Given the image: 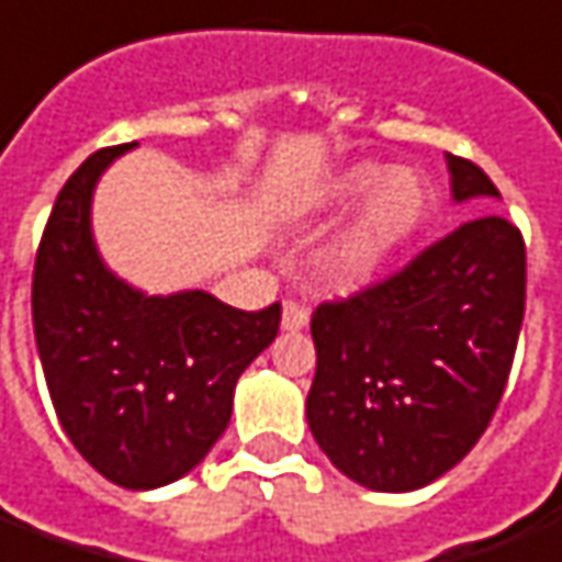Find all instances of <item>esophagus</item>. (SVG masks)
Here are the masks:
<instances>
[{"mask_svg":"<svg viewBox=\"0 0 562 562\" xmlns=\"http://www.w3.org/2000/svg\"><path fill=\"white\" fill-rule=\"evenodd\" d=\"M310 322V310L297 301H285L282 304V331H301Z\"/></svg>","mask_w":562,"mask_h":562,"instance_id":"esophagus-1","label":"esophagus"}]
</instances>
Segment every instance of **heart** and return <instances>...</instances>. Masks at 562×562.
<instances>
[{
	"mask_svg": "<svg viewBox=\"0 0 562 562\" xmlns=\"http://www.w3.org/2000/svg\"><path fill=\"white\" fill-rule=\"evenodd\" d=\"M368 194L359 215L331 243L322 270L337 292H359L376 282L426 227L431 215V186L414 170L386 176L376 164H356L335 179L331 203L347 206Z\"/></svg>",
	"mask_w": 562,
	"mask_h": 562,
	"instance_id": "1",
	"label": "heart"
}]
</instances>
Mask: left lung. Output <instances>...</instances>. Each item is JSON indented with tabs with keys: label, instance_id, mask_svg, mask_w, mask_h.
<instances>
[{
	"label": "left lung",
	"instance_id": "8db88e82",
	"mask_svg": "<svg viewBox=\"0 0 562 562\" xmlns=\"http://www.w3.org/2000/svg\"><path fill=\"white\" fill-rule=\"evenodd\" d=\"M447 170L457 203L499 200L472 160L447 155ZM524 301V237L490 213L386 282L316 307L307 423L337 472L376 493H411L450 472L496 414Z\"/></svg>",
	"mask_w": 562,
	"mask_h": 562
}]
</instances>
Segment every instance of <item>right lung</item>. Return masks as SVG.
Masks as SVG:
<instances>
[{"label": "right lung", "mask_w": 562, "mask_h": 562, "mask_svg": "<svg viewBox=\"0 0 562 562\" xmlns=\"http://www.w3.org/2000/svg\"><path fill=\"white\" fill-rule=\"evenodd\" d=\"M136 143L103 148L57 194L38 243L33 328L63 431L105 481L186 477L231 423L234 386L280 331V304L246 313L210 292L145 294L93 240L97 182Z\"/></svg>", "instance_id": "right-lung-1"}]
</instances>
